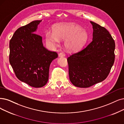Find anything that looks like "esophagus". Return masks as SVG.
<instances>
[{
	"instance_id": "1",
	"label": "esophagus",
	"mask_w": 124,
	"mask_h": 124,
	"mask_svg": "<svg viewBox=\"0 0 124 124\" xmlns=\"http://www.w3.org/2000/svg\"><path fill=\"white\" fill-rule=\"evenodd\" d=\"M58 56L59 57H64V56H65V54H64L63 52H61L58 54Z\"/></svg>"
}]
</instances>
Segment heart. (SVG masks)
Here are the masks:
<instances>
[{
	"instance_id": "1",
	"label": "heart",
	"mask_w": 124,
	"mask_h": 124,
	"mask_svg": "<svg viewBox=\"0 0 124 124\" xmlns=\"http://www.w3.org/2000/svg\"><path fill=\"white\" fill-rule=\"evenodd\" d=\"M46 41L49 45H56L59 39L65 40V45L68 50L74 52L80 49L88 39L86 31L74 24H58L54 27V32L47 31Z\"/></svg>"
}]
</instances>
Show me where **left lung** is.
Returning a JSON list of instances; mask_svg holds the SVG:
<instances>
[{
    "mask_svg": "<svg viewBox=\"0 0 124 124\" xmlns=\"http://www.w3.org/2000/svg\"><path fill=\"white\" fill-rule=\"evenodd\" d=\"M93 39L68 59L69 78L75 86L86 88L107 78L115 62V43L107 29L95 22Z\"/></svg>",
    "mask_w": 124,
    "mask_h": 124,
    "instance_id": "left-lung-1",
    "label": "left lung"
}]
</instances>
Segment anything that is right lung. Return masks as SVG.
Here are the masks:
<instances>
[{"label":"right lung","mask_w":124,"mask_h":124,"mask_svg":"<svg viewBox=\"0 0 124 124\" xmlns=\"http://www.w3.org/2000/svg\"><path fill=\"white\" fill-rule=\"evenodd\" d=\"M41 21H33L19 28L9 41V63L16 77L36 88L46 85L50 63L58 56L43 46L42 37L36 33Z\"/></svg>","instance_id":"add662e5"}]
</instances>
